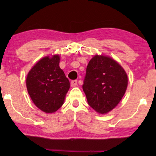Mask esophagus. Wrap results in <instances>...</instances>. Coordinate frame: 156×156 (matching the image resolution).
I'll return each mask as SVG.
<instances>
[{
	"label": "esophagus",
	"instance_id": "1",
	"mask_svg": "<svg viewBox=\"0 0 156 156\" xmlns=\"http://www.w3.org/2000/svg\"><path fill=\"white\" fill-rule=\"evenodd\" d=\"M70 85H71V87H76V86L78 85V80H72V81H71V83H70Z\"/></svg>",
	"mask_w": 156,
	"mask_h": 156
}]
</instances>
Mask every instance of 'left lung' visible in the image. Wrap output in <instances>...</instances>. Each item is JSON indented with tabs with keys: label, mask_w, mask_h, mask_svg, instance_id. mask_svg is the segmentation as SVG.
<instances>
[{
	"label": "left lung",
	"mask_w": 156,
	"mask_h": 156,
	"mask_svg": "<svg viewBox=\"0 0 156 156\" xmlns=\"http://www.w3.org/2000/svg\"><path fill=\"white\" fill-rule=\"evenodd\" d=\"M128 87V76L112 58L96 55L89 61L82 86L89 105L106 114L119 103Z\"/></svg>",
	"instance_id": "obj_1"
}]
</instances>
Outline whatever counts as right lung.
<instances>
[{
	"mask_svg": "<svg viewBox=\"0 0 156 156\" xmlns=\"http://www.w3.org/2000/svg\"><path fill=\"white\" fill-rule=\"evenodd\" d=\"M59 55L44 57L28 73L26 87L32 101L45 113L56 112L63 105L69 81L59 67Z\"/></svg>",
	"mask_w": 156,
	"mask_h": 156,
	"instance_id": "right-lung-1",
	"label": "right lung"
}]
</instances>
